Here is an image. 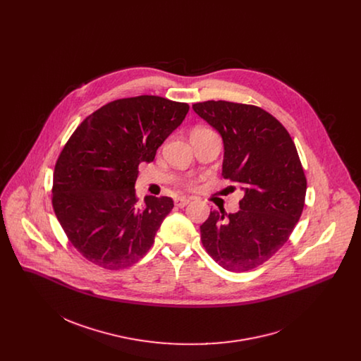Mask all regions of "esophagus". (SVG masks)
<instances>
[{
  "mask_svg": "<svg viewBox=\"0 0 361 361\" xmlns=\"http://www.w3.org/2000/svg\"><path fill=\"white\" fill-rule=\"evenodd\" d=\"M189 200L188 197H177L176 200H174V204L177 207H180V208H183V207L187 206L188 204Z\"/></svg>",
  "mask_w": 361,
  "mask_h": 361,
  "instance_id": "34e87169",
  "label": "esophagus"
}]
</instances>
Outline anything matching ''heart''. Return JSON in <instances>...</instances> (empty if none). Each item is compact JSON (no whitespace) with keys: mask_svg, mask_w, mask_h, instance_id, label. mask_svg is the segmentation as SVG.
Wrapping results in <instances>:
<instances>
[{"mask_svg":"<svg viewBox=\"0 0 361 361\" xmlns=\"http://www.w3.org/2000/svg\"><path fill=\"white\" fill-rule=\"evenodd\" d=\"M200 131H209L208 128H197V130H195L193 133H200Z\"/></svg>","mask_w":361,"mask_h":361,"instance_id":"obj_1","label":"heart"}]
</instances>
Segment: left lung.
<instances>
[{"instance_id":"obj_1","label":"left lung","mask_w":361,"mask_h":361,"mask_svg":"<svg viewBox=\"0 0 361 361\" xmlns=\"http://www.w3.org/2000/svg\"><path fill=\"white\" fill-rule=\"evenodd\" d=\"M192 108L221 134L222 176L245 192L238 212H209L202 243L230 272L255 269L288 240L305 207L307 181L295 143L256 105L209 100Z\"/></svg>"}]
</instances>
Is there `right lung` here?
<instances>
[{"label":"right lung","instance_id":"right-lung-1","mask_svg":"<svg viewBox=\"0 0 361 361\" xmlns=\"http://www.w3.org/2000/svg\"><path fill=\"white\" fill-rule=\"evenodd\" d=\"M187 103L137 96L105 104L82 121L54 171L52 207L71 245L111 271L134 265L154 243L173 200L135 195L137 166L183 123Z\"/></svg>","mask_w":361,"mask_h":361}]
</instances>
